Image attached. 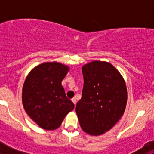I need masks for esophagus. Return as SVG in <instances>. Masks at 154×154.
<instances>
[{"label":"esophagus","mask_w":154,"mask_h":154,"mask_svg":"<svg viewBox=\"0 0 154 154\" xmlns=\"http://www.w3.org/2000/svg\"><path fill=\"white\" fill-rule=\"evenodd\" d=\"M72 103H74L75 105H76V99H75V98H73V99H72Z\"/></svg>","instance_id":"obj_1"}]
</instances>
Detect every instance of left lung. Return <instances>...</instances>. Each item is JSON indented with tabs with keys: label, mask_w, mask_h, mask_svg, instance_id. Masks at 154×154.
Segmentation results:
<instances>
[{
	"label": "left lung",
	"mask_w": 154,
	"mask_h": 154,
	"mask_svg": "<svg viewBox=\"0 0 154 154\" xmlns=\"http://www.w3.org/2000/svg\"><path fill=\"white\" fill-rule=\"evenodd\" d=\"M84 85L75 112L82 130L99 136L111 130L123 115L127 102L125 80L109 62L93 61L82 68Z\"/></svg>",
	"instance_id": "8db88e82"
}]
</instances>
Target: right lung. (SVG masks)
<instances>
[{
  "instance_id": "1",
  "label": "right lung",
  "mask_w": 154,
  "mask_h": 154,
  "mask_svg": "<svg viewBox=\"0 0 154 154\" xmlns=\"http://www.w3.org/2000/svg\"><path fill=\"white\" fill-rule=\"evenodd\" d=\"M69 71L68 65L44 62L28 73L22 89V103L26 113L41 128L58 129L74 104L65 96L62 81Z\"/></svg>"
}]
</instances>
